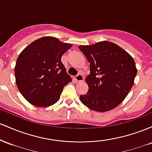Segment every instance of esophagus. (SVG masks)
<instances>
[{
    "instance_id": "obj_1",
    "label": "esophagus",
    "mask_w": 152,
    "mask_h": 152,
    "mask_svg": "<svg viewBox=\"0 0 152 152\" xmlns=\"http://www.w3.org/2000/svg\"><path fill=\"white\" fill-rule=\"evenodd\" d=\"M74 78L77 82H81L84 81V77H83V76L82 74H78L77 76H75Z\"/></svg>"
}]
</instances>
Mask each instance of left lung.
Segmentation results:
<instances>
[{
	"instance_id": "obj_1",
	"label": "left lung",
	"mask_w": 152,
	"mask_h": 152,
	"mask_svg": "<svg viewBox=\"0 0 152 152\" xmlns=\"http://www.w3.org/2000/svg\"><path fill=\"white\" fill-rule=\"evenodd\" d=\"M90 63L86 78L88 90L80 101L88 109L105 112L114 109L129 93L137 74L134 58L117 44L107 41L78 46Z\"/></svg>"
}]
</instances>
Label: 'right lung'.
<instances>
[{
	"label": "right lung",
	"mask_w": 152,
	"mask_h": 152,
	"mask_svg": "<svg viewBox=\"0 0 152 152\" xmlns=\"http://www.w3.org/2000/svg\"><path fill=\"white\" fill-rule=\"evenodd\" d=\"M71 43L45 36L34 41L19 54L15 66L19 91L32 105L47 107L60 99L64 86L72 81L61 57Z\"/></svg>",
	"instance_id": "1"
}]
</instances>
